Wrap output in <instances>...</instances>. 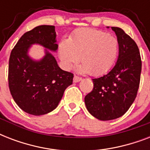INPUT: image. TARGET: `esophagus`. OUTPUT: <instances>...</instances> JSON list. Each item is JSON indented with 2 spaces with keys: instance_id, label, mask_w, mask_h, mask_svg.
Here are the masks:
<instances>
[{
  "instance_id": "34e87169",
  "label": "esophagus",
  "mask_w": 150,
  "mask_h": 150,
  "mask_svg": "<svg viewBox=\"0 0 150 150\" xmlns=\"http://www.w3.org/2000/svg\"><path fill=\"white\" fill-rule=\"evenodd\" d=\"M81 80H82V78L79 77V76H76V75H75L74 78H73V82H80Z\"/></svg>"
}]
</instances>
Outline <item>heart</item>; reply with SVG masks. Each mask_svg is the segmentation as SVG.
Here are the masks:
<instances>
[{
    "label": "heart",
    "instance_id": "heart-1",
    "mask_svg": "<svg viewBox=\"0 0 150 150\" xmlns=\"http://www.w3.org/2000/svg\"><path fill=\"white\" fill-rule=\"evenodd\" d=\"M118 53V41L114 36L95 29H80L69 39L59 43L58 54L62 66L69 70L79 61V73H90L98 76L111 68Z\"/></svg>",
    "mask_w": 150,
    "mask_h": 150
}]
</instances>
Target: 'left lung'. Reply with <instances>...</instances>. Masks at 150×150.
Segmentation results:
<instances>
[{"instance_id": "obj_1", "label": "left lung", "mask_w": 150, "mask_h": 150, "mask_svg": "<svg viewBox=\"0 0 150 150\" xmlns=\"http://www.w3.org/2000/svg\"><path fill=\"white\" fill-rule=\"evenodd\" d=\"M111 29L118 41L117 62L107 75L93 79V89L85 96L88 111L100 121L118 118L128 111L137 95L142 70L135 41L121 28Z\"/></svg>"}]
</instances>
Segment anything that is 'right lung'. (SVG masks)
<instances>
[{
  "instance_id": "1",
  "label": "right lung",
  "mask_w": 150,
  "mask_h": 150,
  "mask_svg": "<svg viewBox=\"0 0 150 150\" xmlns=\"http://www.w3.org/2000/svg\"><path fill=\"white\" fill-rule=\"evenodd\" d=\"M57 34L54 25H39L27 32L12 50L8 66V85L18 107L28 114L40 116L54 110L64 92L72 84L73 74L62 70L54 56ZM42 45L45 56L39 60L28 54L33 45Z\"/></svg>"
}]
</instances>
